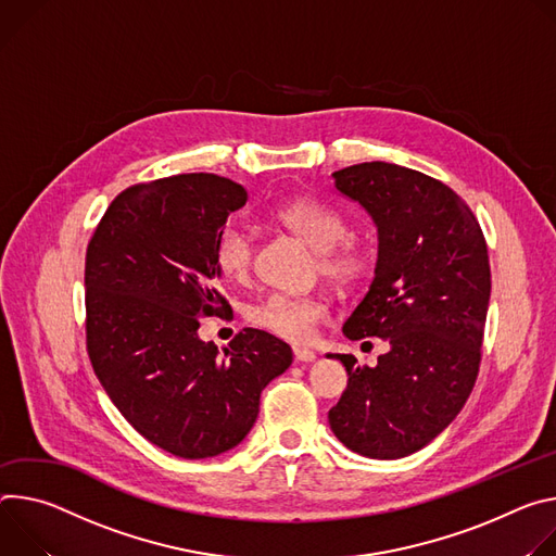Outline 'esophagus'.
Segmentation results:
<instances>
[{
  "instance_id": "34e87169",
  "label": "esophagus",
  "mask_w": 556,
  "mask_h": 556,
  "mask_svg": "<svg viewBox=\"0 0 556 556\" xmlns=\"http://www.w3.org/2000/svg\"><path fill=\"white\" fill-rule=\"evenodd\" d=\"M293 357H295V362H314L316 351L309 346H293Z\"/></svg>"
}]
</instances>
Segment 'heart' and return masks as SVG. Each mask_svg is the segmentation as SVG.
I'll return each mask as SVG.
<instances>
[{
    "label": "heart",
    "instance_id": "1",
    "mask_svg": "<svg viewBox=\"0 0 556 556\" xmlns=\"http://www.w3.org/2000/svg\"><path fill=\"white\" fill-rule=\"evenodd\" d=\"M271 218L298 233L320 252V271L342 289L359 285L371 271V256L349 238V225L340 212L316 199H293L278 205ZM214 265L225 280H247L254 265V242L238 223L225 225L214 242ZM329 302L320 295L269 293L252 304L250 323L287 342H309L316 329L329 320Z\"/></svg>",
    "mask_w": 556,
    "mask_h": 556
}]
</instances>
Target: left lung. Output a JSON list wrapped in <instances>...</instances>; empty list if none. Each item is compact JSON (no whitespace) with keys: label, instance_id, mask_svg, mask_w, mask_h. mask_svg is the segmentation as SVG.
Masks as SVG:
<instances>
[{"label":"left lung","instance_id":"obj_1","mask_svg":"<svg viewBox=\"0 0 556 556\" xmlns=\"http://www.w3.org/2000/svg\"><path fill=\"white\" fill-rule=\"evenodd\" d=\"M336 188L378 225V265L342 331L382 338L389 351L359 366L338 353L349 384L329 410L336 438L357 455L400 459L428 442L466 404L481 362L490 300L483 231L442 180L371 161L333 172Z\"/></svg>","mask_w":556,"mask_h":556}]
</instances>
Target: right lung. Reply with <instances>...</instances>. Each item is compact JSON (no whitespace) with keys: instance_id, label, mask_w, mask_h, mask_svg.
<instances>
[{"instance_id":"add662e5","label":"right lung","mask_w":556,"mask_h":556,"mask_svg":"<svg viewBox=\"0 0 556 556\" xmlns=\"http://www.w3.org/2000/svg\"><path fill=\"white\" fill-rule=\"evenodd\" d=\"M247 203L216 174H176L123 190L86 252V346L112 404L154 446L205 459L250 433L263 389L293 353L242 329L229 346L199 338L201 318L231 312L214 242Z\"/></svg>"}]
</instances>
